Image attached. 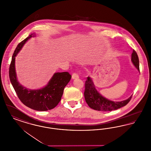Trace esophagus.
<instances>
[{
  "label": "esophagus",
  "instance_id": "esophagus-1",
  "mask_svg": "<svg viewBox=\"0 0 151 151\" xmlns=\"http://www.w3.org/2000/svg\"><path fill=\"white\" fill-rule=\"evenodd\" d=\"M79 78V75L77 74V73H73L72 75V79L73 80V79H78Z\"/></svg>",
  "mask_w": 151,
  "mask_h": 151
}]
</instances>
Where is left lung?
<instances>
[{
	"mask_svg": "<svg viewBox=\"0 0 151 151\" xmlns=\"http://www.w3.org/2000/svg\"><path fill=\"white\" fill-rule=\"evenodd\" d=\"M131 61L138 71H139V58L134 50H133L131 54ZM85 87L84 97L87 104L90 108L98 111H108L122 108L129 102L132 97V96H131L127 100L122 101H113L108 100L97 91L92 79L90 77L87 78Z\"/></svg>",
	"mask_w": 151,
	"mask_h": 151,
	"instance_id": "left-lung-1",
	"label": "left lung"
}]
</instances>
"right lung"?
<instances>
[{"mask_svg": "<svg viewBox=\"0 0 151 151\" xmlns=\"http://www.w3.org/2000/svg\"><path fill=\"white\" fill-rule=\"evenodd\" d=\"M35 35V33L30 35L17 45L12 58L9 76L19 99L25 106L37 111H47L55 108L60 102L71 75L67 72H55L46 86L38 89H30L19 82L15 70L16 57L24 44Z\"/></svg>", "mask_w": 151, "mask_h": 151, "instance_id": "right-lung-1", "label": "right lung"}]
</instances>
